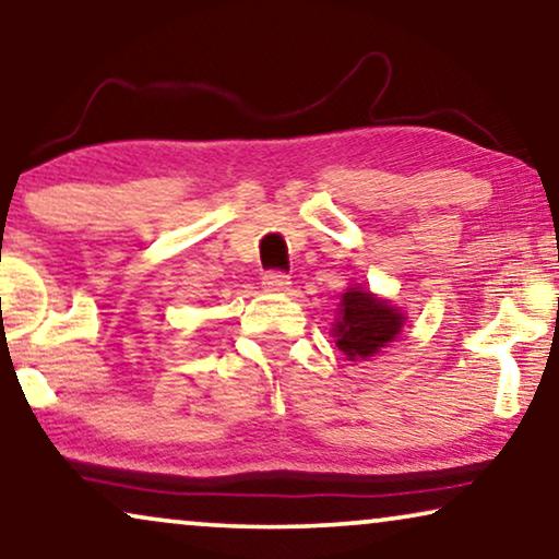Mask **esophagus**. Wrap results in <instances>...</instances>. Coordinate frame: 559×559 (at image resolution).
<instances>
[{
  "label": "esophagus",
  "instance_id": "obj_1",
  "mask_svg": "<svg viewBox=\"0 0 559 559\" xmlns=\"http://www.w3.org/2000/svg\"><path fill=\"white\" fill-rule=\"evenodd\" d=\"M262 285L270 289V293H285V289L289 287V274L277 272V270H270V272H264Z\"/></svg>",
  "mask_w": 559,
  "mask_h": 559
}]
</instances>
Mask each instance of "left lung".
Listing matches in <instances>:
<instances>
[{"instance_id":"left-lung-1","label":"left lung","mask_w":559,"mask_h":559,"mask_svg":"<svg viewBox=\"0 0 559 559\" xmlns=\"http://www.w3.org/2000/svg\"><path fill=\"white\" fill-rule=\"evenodd\" d=\"M402 312L389 308L386 300L373 297L369 289L350 287L343 295L341 320L335 323V343L350 361L379 354L402 331Z\"/></svg>"}]
</instances>
